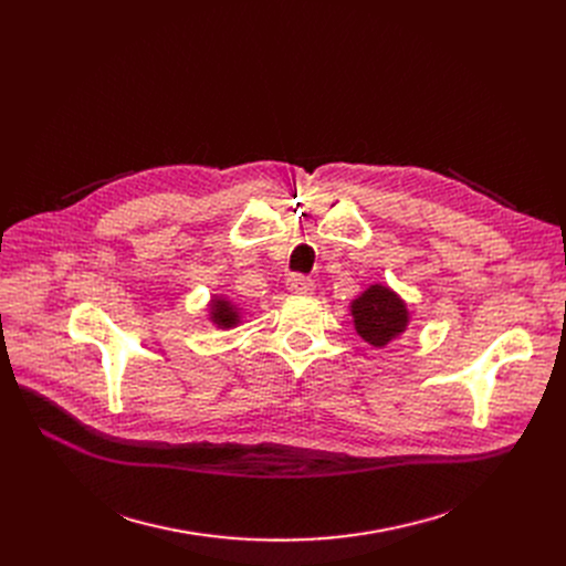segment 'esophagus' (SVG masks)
<instances>
[{"label":"esophagus","mask_w":566,"mask_h":566,"mask_svg":"<svg viewBox=\"0 0 566 566\" xmlns=\"http://www.w3.org/2000/svg\"><path fill=\"white\" fill-rule=\"evenodd\" d=\"M286 286L291 293H312L314 291V280L305 277V275H291L286 280Z\"/></svg>","instance_id":"esophagus-1"}]
</instances>
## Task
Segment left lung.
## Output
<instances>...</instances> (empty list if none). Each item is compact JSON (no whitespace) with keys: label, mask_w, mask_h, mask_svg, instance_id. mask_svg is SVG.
Instances as JSON below:
<instances>
[{"label":"left lung","mask_w":566,"mask_h":566,"mask_svg":"<svg viewBox=\"0 0 566 566\" xmlns=\"http://www.w3.org/2000/svg\"><path fill=\"white\" fill-rule=\"evenodd\" d=\"M350 314L355 331L376 348L397 339L408 325L406 303L382 284L369 286L360 298H355L350 303Z\"/></svg>","instance_id":"obj_1"}]
</instances>
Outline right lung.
Returning a JSON list of instances; mask_svg holds the SVG:
<instances>
[{
	"mask_svg": "<svg viewBox=\"0 0 566 566\" xmlns=\"http://www.w3.org/2000/svg\"><path fill=\"white\" fill-rule=\"evenodd\" d=\"M211 321L216 325H220V328H233V325H238V312H235V305H231L229 301L224 298H216L211 303Z\"/></svg>",
	"mask_w": 566,
	"mask_h": 566,
	"instance_id": "1",
	"label": "right lung"
}]
</instances>
